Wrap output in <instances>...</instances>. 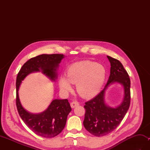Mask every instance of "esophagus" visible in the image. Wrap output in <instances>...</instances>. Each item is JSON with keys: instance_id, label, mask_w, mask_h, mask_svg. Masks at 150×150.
Returning <instances> with one entry per match:
<instances>
[{"instance_id": "obj_1", "label": "esophagus", "mask_w": 150, "mask_h": 150, "mask_svg": "<svg viewBox=\"0 0 150 150\" xmlns=\"http://www.w3.org/2000/svg\"><path fill=\"white\" fill-rule=\"evenodd\" d=\"M79 103H78L77 101H73L72 103H71V107L72 108H74L75 107L79 106Z\"/></svg>"}]
</instances>
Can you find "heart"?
Wrapping results in <instances>:
<instances>
[{"mask_svg": "<svg viewBox=\"0 0 150 150\" xmlns=\"http://www.w3.org/2000/svg\"><path fill=\"white\" fill-rule=\"evenodd\" d=\"M105 78L106 69L103 65L85 60L69 66L66 77H60L59 86L60 90L67 93L73 90L71 84H77L79 94L83 97L90 98L99 93Z\"/></svg>", "mask_w": 150, "mask_h": 150, "instance_id": "heart-1", "label": "heart"}]
</instances>
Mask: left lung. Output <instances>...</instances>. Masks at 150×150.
I'll list each match as a JSON object with an SVG mask.
<instances>
[{"mask_svg": "<svg viewBox=\"0 0 150 150\" xmlns=\"http://www.w3.org/2000/svg\"><path fill=\"white\" fill-rule=\"evenodd\" d=\"M111 64L110 75L104 88L96 97L85 103L86 110L83 124L91 134L104 136L112 132L119 125L128 111L130 104V79L121 62L107 56ZM117 82L124 88V98L116 108H111L105 103L104 95L110 85Z\"/></svg>", "mask_w": 150, "mask_h": 150, "instance_id": "1", "label": "left lung"}]
</instances>
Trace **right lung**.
I'll use <instances>...</instances> for the list:
<instances>
[{
  "instance_id": "obj_1",
  "label": "right lung",
  "mask_w": 150,
  "mask_h": 150,
  "mask_svg": "<svg viewBox=\"0 0 150 150\" xmlns=\"http://www.w3.org/2000/svg\"><path fill=\"white\" fill-rule=\"evenodd\" d=\"M64 57L62 54H42L24 63L16 80V105L19 115L26 126L35 134L45 138L59 135L64 128L67 117L71 108L68 99H54L43 112L34 114L22 107L19 100L18 89L22 81L31 73L41 71L53 81L57 79V69Z\"/></svg>"
}]
</instances>
